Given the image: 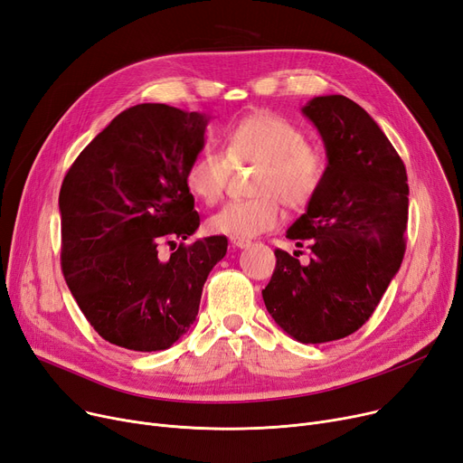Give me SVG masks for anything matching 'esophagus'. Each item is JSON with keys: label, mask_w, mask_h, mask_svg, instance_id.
Listing matches in <instances>:
<instances>
[{"label": "esophagus", "mask_w": 463, "mask_h": 463, "mask_svg": "<svg viewBox=\"0 0 463 463\" xmlns=\"http://www.w3.org/2000/svg\"><path fill=\"white\" fill-rule=\"evenodd\" d=\"M231 244H232V248H238V250H244V248H248L251 241L250 240H244V238H231Z\"/></svg>", "instance_id": "1"}]
</instances>
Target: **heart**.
Segmentation results:
<instances>
[{
	"label": "heart",
	"mask_w": 463,
	"mask_h": 463,
	"mask_svg": "<svg viewBox=\"0 0 463 463\" xmlns=\"http://www.w3.org/2000/svg\"><path fill=\"white\" fill-rule=\"evenodd\" d=\"M223 156L203 150L185 170V185L194 199L215 204L223 197L231 166L259 165L248 201H232L208 219L213 234L255 238L283 222L279 199L290 208H304L319 191L325 176L323 156L306 142L304 131L288 119L257 112L238 119L222 135Z\"/></svg>",
	"instance_id": "1"
}]
</instances>
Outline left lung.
Returning a JSON list of instances; mask_svg holds the SVG:
<instances>
[{"instance_id":"8db88e82","label":"left lung","mask_w":463,"mask_h":463,"mask_svg":"<svg viewBox=\"0 0 463 463\" xmlns=\"http://www.w3.org/2000/svg\"><path fill=\"white\" fill-rule=\"evenodd\" d=\"M302 114L326 150L319 191L287 238L313 257L276 250L262 300L276 325L300 344H326L366 323L398 274L407 229L405 165L375 119L345 95L313 97Z\"/></svg>"}]
</instances>
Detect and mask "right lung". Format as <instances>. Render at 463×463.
Segmentation results:
<instances>
[{
    "label": "right lung",
    "instance_id": "right-lung-1",
    "mask_svg": "<svg viewBox=\"0 0 463 463\" xmlns=\"http://www.w3.org/2000/svg\"><path fill=\"white\" fill-rule=\"evenodd\" d=\"M210 116L161 103L118 114L71 165L60 191L61 270L88 323L131 351L168 349L197 319L225 236L176 248L201 225L185 170ZM174 246L159 260L156 246Z\"/></svg>",
    "mask_w": 463,
    "mask_h": 463
}]
</instances>
